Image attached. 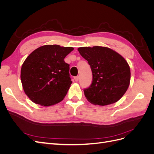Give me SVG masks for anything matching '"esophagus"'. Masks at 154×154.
Masks as SVG:
<instances>
[{
    "instance_id": "obj_1",
    "label": "esophagus",
    "mask_w": 154,
    "mask_h": 154,
    "mask_svg": "<svg viewBox=\"0 0 154 154\" xmlns=\"http://www.w3.org/2000/svg\"><path fill=\"white\" fill-rule=\"evenodd\" d=\"M74 80H75L76 82H78L79 80V79H80V77H79V76H75L74 78Z\"/></svg>"
}]
</instances>
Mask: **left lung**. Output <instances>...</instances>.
Segmentation results:
<instances>
[{
  "instance_id": "left-lung-1",
  "label": "left lung",
  "mask_w": 154,
  "mask_h": 154,
  "mask_svg": "<svg viewBox=\"0 0 154 154\" xmlns=\"http://www.w3.org/2000/svg\"><path fill=\"white\" fill-rule=\"evenodd\" d=\"M78 50L92 72V84L84 90L87 100L93 105L105 106L122 98L130 82V69L125 59L116 51L101 46Z\"/></svg>"
}]
</instances>
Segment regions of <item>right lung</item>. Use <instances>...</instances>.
<instances>
[{"instance_id": "add662e5", "label": "right lung", "mask_w": 154, "mask_h": 154, "mask_svg": "<svg viewBox=\"0 0 154 154\" xmlns=\"http://www.w3.org/2000/svg\"><path fill=\"white\" fill-rule=\"evenodd\" d=\"M73 49L45 45L26 58L21 68V82L25 94L33 103L49 106L63 100L72 83L69 65L64 58Z\"/></svg>"}]
</instances>
